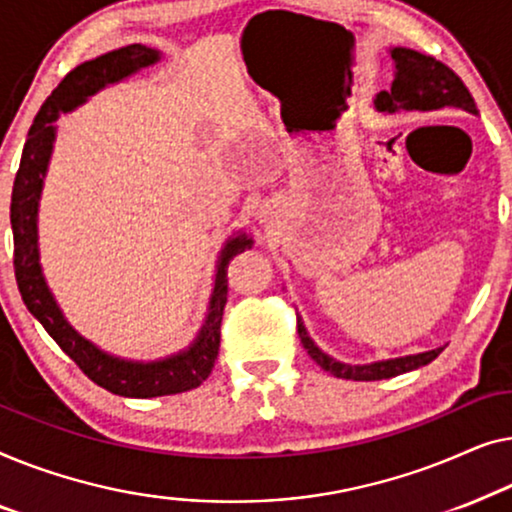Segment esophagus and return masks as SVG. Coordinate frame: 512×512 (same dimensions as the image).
Masks as SVG:
<instances>
[{
    "label": "esophagus",
    "instance_id": "34e87169",
    "mask_svg": "<svg viewBox=\"0 0 512 512\" xmlns=\"http://www.w3.org/2000/svg\"><path fill=\"white\" fill-rule=\"evenodd\" d=\"M257 218H259V222H264V225H269V222H271L273 218H276V206H271V204H264L262 208H259Z\"/></svg>",
    "mask_w": 512,
    "mask_h": 512
}]
</instances>
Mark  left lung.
<instances>
[{"label": "left lung", "mask_w": 512, "mask_h": 512, "mask_svg": "<svg viewBox=\"0 0 512 512\" xmlns=\"http://www.w3.org/2000/svg\"><path fill=\"white\" fill-rule=\"evenodd\" d=\"M390 57L394 62V81L390 92H378L373 104L380 113H397V111H441V109H459L471 115H478L471 92L466 90L455 71L438 62L436 57L417 53L413 48L394 46L390 48ZM297 329L299 338L304 343L315 362L322 369L329 371L331 376L345 378V380H383L394 378L401 373L415 371L420 366H427L429 362L441 355L443 348L424 350L417 355H403L392 359H378L371 364H345L338 362L325 350L318 348V343L308 336L304 320L297 315Z\"/></svg>", "instance_id": "obj_1"}]
</instances>
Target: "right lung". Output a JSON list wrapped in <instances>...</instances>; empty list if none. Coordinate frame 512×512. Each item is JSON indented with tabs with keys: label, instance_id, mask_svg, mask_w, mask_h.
Masks as SVG:
<instances>
[{
	"label": "right lung",
	"instance_id": "obj_1",
	"mask_svg": "<svg viewBox=\"0 0 512 512\" xmlns=\"http://www.w3.org/2000/svg\"><path fill=\"white\" fill-rule=\"evenodd\" d=\"M162 60V50L148 48L143 43L122 46L111 53H104L78 64L71 69L64 81L57 85L41 111L34 118L30 134H27L20 169L16 174L11 194V229H13V266L20 297L27 311L37 318L43 329L53 336V341L81 366V371L92 383L109 390L118 397L150 399L167 397L194 390L211 376L215 359L220 350V325L222 311L227 304V266L243 250L253 248V236L236 232L222 246L218 262H215L213 292L208 299L206 320L187 348L174 355L139 362V359L115 357L78 334L64 318L55 294L50 292L41 269L39 253V201L46 181L50 155L57 139V118L88 102L92 95L104 90L106 85L120 83L134 76L136 71L153 67Z\"/></svg>",
	"mask_w": 512,
	"mask_h": 512
}]
</instances>
